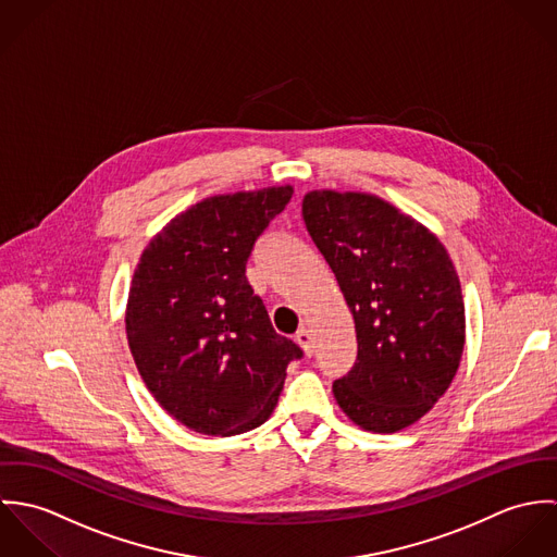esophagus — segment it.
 Here are the masks:
<instances>
[{"label":"esophagus","mask_w":557,"mask_h":557,"mask_svg":"<svg viewBox=\"0 0 557 557\" xmlns=\"http://www.w3.org/2000/svg\"><path fill=\"white\" fill-rule=\"evenodd\" d=\"M296 341H298V345L302 347V351H305L307 356H313L315 345H313V336H311V332H309L307 327H300V330L296 332Z\"/></svg>","instance_id":"obj_1"}]
</instances>
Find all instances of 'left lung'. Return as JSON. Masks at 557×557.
<instances>
[{"label":"left lung","instance_id":"1","mask_svg":"<svg viewBox=\"0 0 557 557\" xmlns=\"http://www.w3.org/2000/svg\"><path fill=\"white\" fill-rule=\"evenodd\" d=\"M302 216L354 315L358 356L332 384L364 431L397 433L453 384L466 345L455 263L435 234L369 193L311 190Z\"/></svg>","mask_w":557,"mask_h":557}]
</instances>
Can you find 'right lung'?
<instances>
[{
  "mask_svg": "<svg viewBox=\"0 0 557 557\" xmlns=\"http://www.w3.org/2000/svg\"><path fill=\"white\" fill-rule=\"evenodd\" d=\"M292 186L208 197L171 219L141 252L128 347L160 407L203 435H239L276 407L302 349L281 336L246 278V261Z\"/></svg>",
  "mask_w": 557,
  "mask_h": 557,
  "instance_id": "add662e5",
  "label": "right lung"
}]
</instances>
